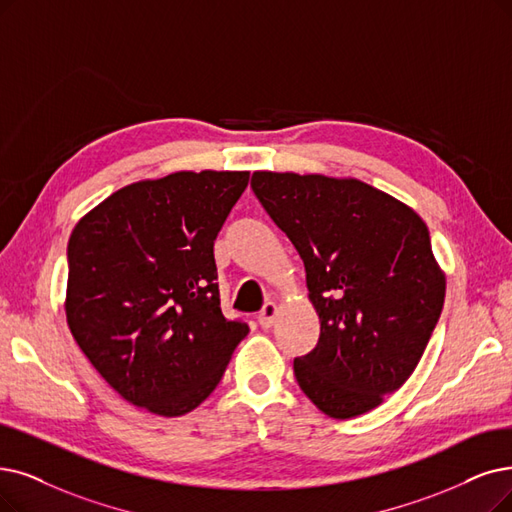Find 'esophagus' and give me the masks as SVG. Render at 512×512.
Masks as SVG:
<instances>
[{
  "label": "esophagus",
  "instance_id": "obj_1",
  "mask_svg": "<svg viewBox=\"0 0 512 512\" xmlns=\"http://www.w3.org/2000/svg\"><path fill=\"white\" fill-rule=\"evenodd\" d=\"M275 317H277V304L275 302H267L262 306V311L258 313V323L262 327H271L275 323Z\"/></svg>",
  "mask_w": 512,
  "mask_h": 512
}]
</instances>
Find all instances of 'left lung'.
I'll return each mask as SVG.
<instances>
[{"label":"left lung","mask_w":512,"mask_h":512,"mask_svg":"<svg viewBox=\"0 0 512 512\" xmlns=\"http://www.w3.org/2000/svg\"><path fill=\"white\" fill-rule=\"evenodd\" d=\"M252 191L298 250L321 321L294 359L302 393L336 420L374 410L412 376L443 309L424 220L357 178L254 172Z\"/></svg>","instance_id":"left-lung-1"}]
</instances>
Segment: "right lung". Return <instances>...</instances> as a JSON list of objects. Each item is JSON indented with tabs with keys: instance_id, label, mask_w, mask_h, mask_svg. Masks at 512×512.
Here are the masks:
<instances>
[{
	"instance_id": "add662e5",
	"label": "right lung",
	"mask_w": 512,
	"mask_h": 512,
	"mask_svg": "<svg viewBox=\"0 0 512 512\" xmlns=\"http://www.w3.org/2000/svg\"><path fill=\"white\" fill-rule=\"evenodd\" d=\"M250 172H174L115 191L69 239L67 323L128 403L182 416L218 386L250 327L220 311L214 239Z\"/></svg>"
}]
</instances>
